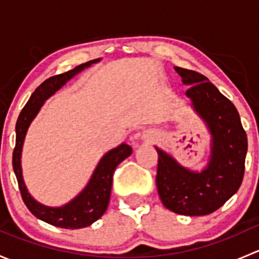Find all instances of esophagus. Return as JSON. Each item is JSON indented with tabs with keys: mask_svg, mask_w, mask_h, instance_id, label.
<instances>
[{
	"mask_svg": "<svg viewBox=\"0 0 259 259\" xmlns=\"http://www.w3.org/2000/svg\"><path fill=\"white\" fill-rule=\"evenodd\" d=\"M142 139L145 142H154L156 139V133L151 132V130H145L142 134Z\"/></svg>",
	"mask_w": 259,
	"mask_h": 259,
	"instance_id": "esophagus-1",
	"label": "esophagus"
}]
</instances>
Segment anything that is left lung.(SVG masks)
<instances>
[{"label":"left lung","mask_w":259,"mask_h":259,"mask_svg":"<svg viewBox=\"0 0 259 259\" xmlns=\"http://www.w3.org/2000/svg\"><path fill=\"white\" fill-rule=\"evenodd\" d=\"M185 86V96L210 134V154L202 170L182 165L171 154L158 151L156 188L164 207L177 214L207 215L233 197L242 184L247 135L236 106L202 74L174 67Z\"/></svg>","instance_id":"8db88e82"}]
</instances>
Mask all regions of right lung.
<instances>
[{
    "mask_svg": "<svg viewBox=\"0 0 259 259\" xmlns=\"http://www.w3.org/2000/svg\"><path fill=\"white\" fill-rule=\"evenodd\" d=\"M101 59L91 60L86 64H81L75 69L64 74L56 75L44 81L28 99L27 104L21 111L16 122V146L12 156V165H14L15 176L18 182L21 195L28 210L41 221L65 229H79L91 226L94 222L98 221L108 208L111 194V185H113V176L116 166L122 160L132 155L133 149L126 143H121L116 148L111 149L103 155L100 161L96 165L93 176L89 179L88 184L82 190L72 198L69 203L61 207H49L41 204L28 192L22 176V165H21V156L22 148L25 143L26 134L30 127L32 120L40 113L41 108L49 98H51L57 90L62 88L67 81H70L82 70L90 67L93 64L100 61Z\"/></svg>",
    "mask_w": 259,
    "mask_h": 259,
    "instance_id": "obj_1",
    "label": "right lung"
}]
</instances>
